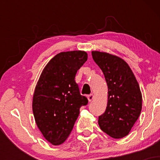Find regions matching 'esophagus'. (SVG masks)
Here are the masks:
<instances>
[{"mask_svg": "<svg viewBox=\"0 0 160 160\" xmlns=\"http://www.w3.org/2000/svg\"><path fill=\"white\" fill-rule=\"evenodd\" d=\"M87 98H88V100H89V102H91V101L94 98V95H93L92 93H91L90 95H88Z\"/></svg>", "mask_w": 160, "mask_h": 160, "instance_id": "obj_1", "label": "esophagus"}]
</instances>
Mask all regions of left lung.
<instances>
[{
  "instance_id": "obj_1",
  "label": "left lung",
  "mask_w": 160,
  "mask_h": 160,
  "mask_svg": "<svg viewBox=\"0 0 160 160\" xmlns=\"http://www.w3.org/2000/svg\"><path fill=\"white\" fill-rule=\"evenodd\" d=\"M108 88L106 111L98 117L101 129L113 138L128 135L139 117L142 95L132 71L123 59L107 52L92 51Z\"/></svg>"
}]
</instances>
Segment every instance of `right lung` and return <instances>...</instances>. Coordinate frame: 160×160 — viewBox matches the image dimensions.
<instances>
[{
    "mask_svg": "<svg viewBox=\"0 0 160 160\" xmlns=\"http://www.w3.org/2000/svg\"><path fill=\"white\" fill-rule=\"evenodd\" d=\"M87 58V53L80 50L58 53L45 66L36 85L33 113L43 137L53 145L67 139L80 107L88 104L74 80Z\"/></svg>",
    "mask_w": 160,
    "mask_h": 160,
    "instance_id": "obj_1",
    "label": "right lung"
}]
</instances>
